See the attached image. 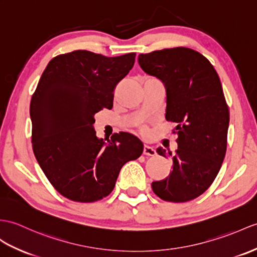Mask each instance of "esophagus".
<instances>
[{
    "instance_id": "34e87169",
    "label": "esophagus",
    "mask_w": 257,
    "mask_h": 257,
    "mask_svg": "<svg viewBox=\"0 0 257 257\" xmlns=\"http://www.w3.org/2000/svg\"><path fill=\"white\" fill-rule=\"evenodd\" d=\"M143 154H146V156H150V157L156 156L157 154L156 149H154L153 147L145 145V147H143Z\"/></svg>"
}]
</instances>
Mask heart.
<instances>
[{
  "label": "heart",
  "instance_id": "heart-1",
  "mask_svg": "<svg viewBox=\"0 0 257 257\" xmlns=\"http://www.w3.org/2000/svg\"><path fill=\"white\" fill-rule=\"evenodd\" d=\"M143 130H145V129H143Z\"/></svg>",
  "mask_w": 257,
  "mask_h": 257
}]
</instances>
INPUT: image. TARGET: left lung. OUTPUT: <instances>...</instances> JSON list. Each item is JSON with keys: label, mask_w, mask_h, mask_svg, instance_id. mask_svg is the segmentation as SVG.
Here are the masks:
<instances>
[{"label": "left lung", "mask_w": 257, "mask_h": 257, "mask_svg": "<svg viewBox=\"0 0 257 257\" xmlns=\"http://www.w3.org/2000/svg\"><path fill=\"white\" fill-rule=\"evenodd\" d=\"M141 69L158 77L166 89V120L176 122L177 150L173 170L152 183L161 199L185 202L204 194L221 168L226 151L229 108L217 71L207 58L185 47L170 48L138 57Z\"/></svg>", "instance_id": "1"}]
</instances>
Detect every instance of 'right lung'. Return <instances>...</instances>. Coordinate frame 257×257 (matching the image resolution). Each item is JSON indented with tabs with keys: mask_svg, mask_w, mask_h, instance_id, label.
Instances as JSON below:
<instances>
[{
	"mask_svg": "<svg viewBox=\"0 0 257 257\" xmlns=\"http://www.w3.org/2000/svg\"><path fill=\"white\" fill-rule=\"evenodd\" d=\"M135 60V52L105 57L75 50L53 58L40 77L31 100L33 150L68 199L93 202L108 196L123 164L143 152L136 136L114 134L106 142L93 126L96 112L112 107V92Z\"/></svg>",
	"mask_w": 257,
	"mask_h": 257,
	"instance_id": "obj_1",
	"label": "right lung"
}]
</instances>
